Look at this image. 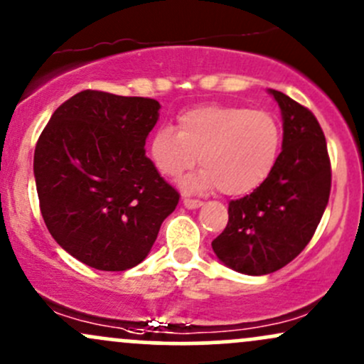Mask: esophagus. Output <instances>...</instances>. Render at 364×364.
I'll return each instance as SVG.
<instances>
[{"label":"esophagus","instance_id":"esophagus-1","mask_svg":"<svg viewBox=\"0 0 364 364\" xmlns=\"http://www.w3.org/2000/svg\"><path fill=\"white\" fill-rule=\"evenodd\" d=\"M183 203H185V207H188V209H197V207L202 205V200H197V198H188L185 197L183 198Z\"/></svg>","mask_w":364,"mask_h":364}]
</instances>
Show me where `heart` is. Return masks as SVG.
Instances as JSON below:
<instances>
[{
	"label": "heart",
	"instance_id": "1",
	"mask_svg": "<svg viewBox=\"0 0 364 364\" xmlns=\"http://www.w3.org/2000/svg\"><path fill=\"white\" fill-rule=\"evenodd\" d=\"M282 126L271 112L240 105H200L183 112L176 129L161 127L149 155L164 178H179L198 162L203 169L185 179L186 190L247 195L274 169Z\"/></svg>",
	"mask_w": 364,
	"mask_h": 364
}]
</instances>
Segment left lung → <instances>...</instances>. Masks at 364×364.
<instances>
[{"label":"left lung","mask_w":364,"mask_h":364,"mask_svg":"<svg viewBox=\"0 0 364 364\" xmlns=\"http://www.w3.org/2000/svg\"><path fill=\"white\" fill-rule=\"evenodd\" d=\"M283 115V150L267 179L231 200L215 255L243 274H269L294 261L321 221L331 188L326 139L309 109L271 90Z\"/></svg>","instance_id":"8db88e82"}]
</instances>
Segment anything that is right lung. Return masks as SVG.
<instances>
[{"label": "right lung", "mask_w": 364, "mask_h": 364, "mask_svg": "<svg viewBox=\"0 0 364 364\" xmlns=\"http://www.w3.org/2000/svg\"><path fill=\"white\" fill-rule=\"evenodd\" d=\"M157 100L85 90L51 115L34 150L39 209L72 257L126 271L150 252L179 193L145 155Z\"/></svg>", "instance_id": "add662e5"}]
</instances>
